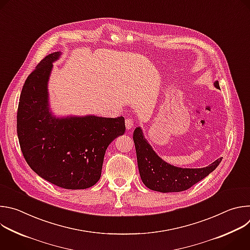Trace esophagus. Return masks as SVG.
<instances>
[{"mask_svg":"<svg viewBox=\"0 0 250 250\" xmlns=\"http://www.w3.org/2000/svg\"><path fill=\"white\" fill-rule=\"evenodd\" d=\"M125 127L126 129H131L133 127V121L131 119L125 120Z\"/></svg>","mask_w":250,"mask_h":250,"instance_id":"obj_1","label":"esophagus"}]
</instances>
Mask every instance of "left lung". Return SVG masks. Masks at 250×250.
<instances>
[{"instance_id": "1", "label": "left lung", "mask_w": 250, "mask_h": 250, "mask_svg": "<svg viewBox=\"0 0 250 250\" xmlns=\"http://www.w3.org/2000/svg\"><path fill=\"white\" fill-rule=\"evenodd\" d=\"M213 85L220 89L219 81ZM133 141L142 182L150 190L161 193L188 190L215 170L223 159L221 157L203 168H180L165 162L155 153L140 127L134 129Z\"/></svg>"}]
</instances>
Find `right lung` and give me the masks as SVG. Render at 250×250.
I'll return each instance as SVG.
<instances>
[{"label": "right lung", "mask_w": 250, "mask_h": 250, "mask_svg": "<svg viewBox=\"0 0 250 250\" xmlns=\"http://www.w3.org/2000/svg\"><path fill=\"white\" fill-rule=\"evenodd\" d=\"M60 54L45 56L25 80L17 115L18 137L26 163L44 180L64 189H87L100 179L109 145L125 133V119L53 116L47 83Z\"/></svg>", "instance_id": "obj_1"}]
</instances>
